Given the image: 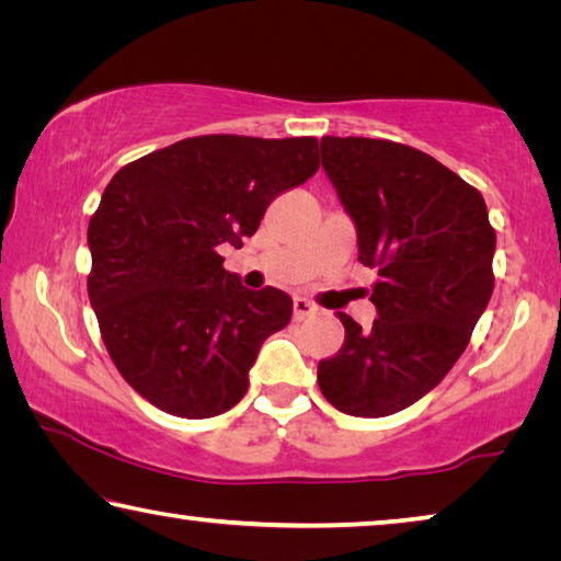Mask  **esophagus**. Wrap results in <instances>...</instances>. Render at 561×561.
<instances>
[{
	"instance_id": "1",
	"label": "esophagus",
	"mask_w": 561,
	"mask_h": 561,
	"mask_svg": "<svg viewBox=\"0 0 561 561\" xmlns=\"http://www.w3.org/2000/svg\"><path fill=\"white\" fill-rule=\"evenodd\" d=\"M314 314H317V307H314V304H311L309 299H304V297L294 299V319L301 321V319L314 317Z\"/></svg>"
}]
</instances>
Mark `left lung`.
Returning a JSON list of instances; mask_svg holds the SVG:
<instances>
[{
	"label": "left lung",
	"instance_id": "8db88e82",
	"mask_svg": "<svg viewBox=\"0 0 561 561\" xmlns=\"http://www.w3.org/2000/svg\"><path fill=\"white\" fill-rule=\"evenodd\" d=\"M321 165L356 225L358 262L378 270L364 331L319 360L336 411L383 417L433 391L468 346L495 287V230L482 195L428 153L376 138H321Z\"/></svg>",
	"mask_w": 561,
	"mask_h": 561
}]
</instances>
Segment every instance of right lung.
<instances>
[{"instance_id": "right-lung-1", "label": "right lung", "mask_w": 561, "mask_h": 561, "mask_svg": "<svg viewBox=\"0 0 561 561\" xmlns=\"http://www.w3.org/2000/svg\"><path fill=\"white\" fill-rule=\"evenodd\" d=\"M317 138H185L113 175L89 222V299L121 376L160 411L213 417L242 401L287 291L242 287V247L279 193L317 173Z\"/></svg>"}]
</instances>
